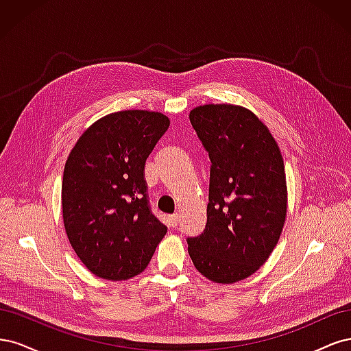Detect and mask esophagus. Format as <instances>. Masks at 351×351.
Returning <instances> with one entry per match:
<instances>
[{
    "mask_svg": "<svg viewBox=\"0 0 351 351\" xmlns=\"http://www.w3.org/2000/svg\"><path fill=\"white\" fill-rule=\"evenodd\" d=\"M178 221H180V215L178 214H174L168 218V224L171 227H177L178 226Z\"/></svg>",
    "mask_w": 351,
    "mask_h": 351,
    "instance_id": "obj_1",
    "label": "esophagus"
}]
</instances>
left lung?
<instances>
[{
  "mask_svg": "<svg viewBox=\"0 0 351 351\" xmlns=\"http://www.w3.org/2000/svg\"><path fill=\"white\" fill-rule=\"evenodd\" d=\"M189 119L212 162L206 227L187 239L189 254L209 281L234 284L280 240L289 208L284 159L268 127L241 105H199Z\"/></svg>",
  "mask_w": 351,
  "mask_h": 351,
  "instance_id": "1",
  "label": "left lung"
}]
</instances>
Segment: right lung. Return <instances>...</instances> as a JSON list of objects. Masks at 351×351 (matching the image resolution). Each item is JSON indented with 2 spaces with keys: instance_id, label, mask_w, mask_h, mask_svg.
Wrapping results in <instances>:
<instances>
[{
  "instance_id": "1",
  "label": "right lung",
  "mask_w": 351,
  "mask_h": 351,
  "mask_svg": "<svg viewBox=\"0 0 351 351\" xmlns=\"http://www.w3.org/2000/svg\"><path fill=\"white\" fill-rule=\"evenodd\" d=\"M168 125L158 111L111 112L90 124L69 154L62 221L71 247L99 278L141 274L167 234L147 206L143 169Z\"/></svg>"
}]
</instances>
